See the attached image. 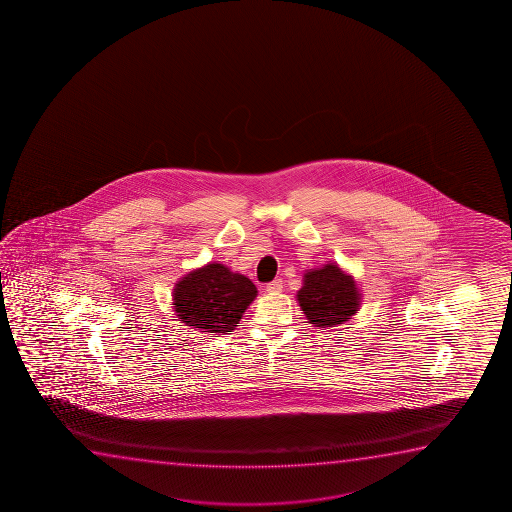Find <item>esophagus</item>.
<instances>
[{
    "label": "esophagus",
    "mask_w": 512,
    "mask_h": 512,
    "mask_svg": "<svg viewBox=\"0 0 512 512\" xmlns=\"http://www.w3.org/2000/svg\"><path fill=\"white\" fill-rule=\"evenodd\" d=\"M281 290H283V283L280 280L271 281L266 287V292H269V294H278Z\"/></svg>",
    "instance_id": "obj_1"
}]
</instances>
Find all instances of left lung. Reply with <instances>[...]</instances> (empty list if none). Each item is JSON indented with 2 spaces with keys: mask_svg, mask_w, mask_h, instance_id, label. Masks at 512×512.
Segmentation results:
<instances>
[{
  "mask_svg": "<svg viewBox=\"0 0 512 512\" xmlns=\"http://www.w3.org/2000/svg\"><path fill=\"white\" fill-rule=\"evenodd\" d=\"M297 302L308 323L325 330L350 322L362 306V290L353 274L337 262L306 269L302 287L297 290Z\"/></svg>",
  "mask_w": 512,
  "mask_h": 512,
  "instance_id": "8db88e82",
  "label": "left lung"
}]
</instances>
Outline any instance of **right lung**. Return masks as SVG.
<instances>
[{
    "label": "right lung",
    "mask_w": 512,
    "mask_h": 512,
    "mask_svg": "<svg viewBox=\"0 0 512 512\" xmlns=\"http://www.w3.org/2000/svg\"><path fill=\"white\" fill-rule=\"evenodd\" d=\"M257 287L245 274L220 262L190 269L173 287V311L190 329L227 334L257 297Z\"/></svg>",
    "instance_id": "add662e5"
}]
</instances>
